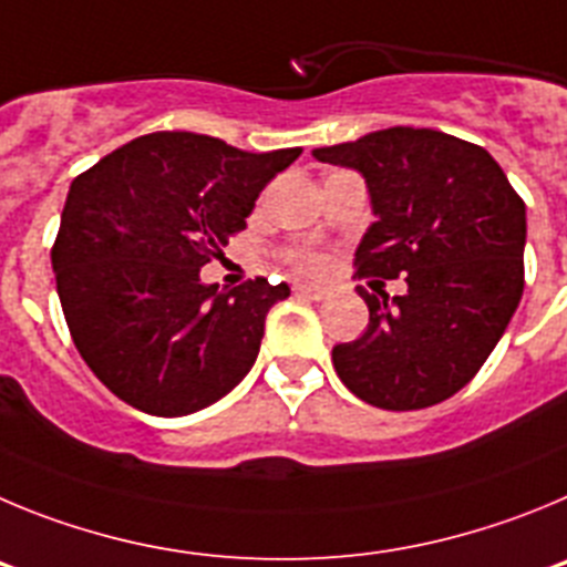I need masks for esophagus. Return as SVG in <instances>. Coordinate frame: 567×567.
Segmentation results:
<instances>
[{
	"label": "esophagus",
	"instance_id": "1",
	"mask_svg": "<svg viewBox=\"0 0 567 567\" xmlns=\"http://www.w3.org/2000/svg\"><path fill=\"white\" fill-rule=\"evenodd\" d=\"M293 290H296V293L310 296V299H328V296H330L328 288H319V285H305V282H296Z\"/></svg>",
	"mask_w": 567,
	"mask_h": 567
}]
</instances>
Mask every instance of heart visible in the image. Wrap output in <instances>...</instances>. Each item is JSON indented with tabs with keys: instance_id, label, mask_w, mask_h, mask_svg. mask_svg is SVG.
Returning <instances> with one entry per match:
<instances>
[{
	"instance_id": "heart-1",
	"label": "heart",
	"mask_w": 567,
	"mask_h": 567,
	"mask_svg": "<svg viewBox=\"0 0 567 567\" xmlns=\"http://www.w3.org/2000/svg\"><path fill=\"white\" fill-rule=\"evenodd\" d=\"M290 259H293L296 271H302V274H321L324 268H328V257L316 251H296Z\"/></svg>"
}]
</instances>
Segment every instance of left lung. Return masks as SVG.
I'll list each match as a JSON object with an SVG mask.
<instances>
[{"mask_svg":"<svg viewBox=\"0 0 567 567\" xmlns=\"http://www.w3.org/2000/svg\"><path fill=\"white\" fill-rule=\"evenodd\" d=\"M364 175L379 220L355 251L353 279L404 276L359 296L370 324L333 347L353 395L379 410L441 404L468 384L519 305L525 285V203L483 146L437 130L390 126L313 152Z\"/></svg>","mask_w":567,"mask_h":567,"instance_id":"left-lung-1","label":"left lung"}]
</instances>
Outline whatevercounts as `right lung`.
<instances>
[{
	"mask_svg": "<svg viewBox=\"0 0 567 567\" xmlns=\"http://www.w3.org/2000/svg\"><path fill=\"white\" fill-rule=\"evenodd\" d=\"M299 155L152 132L75 177L50 259L70 336L106 390L177 417L243 381L265 316L290 288L257 277L217 290L200 268L223 257L259 192Z\"/></svg>",
	"mask_w": 567,
	"mask_h": 567,
	"instance_id": "add662e5",
	"label": "right lung"
}]
</instances>
